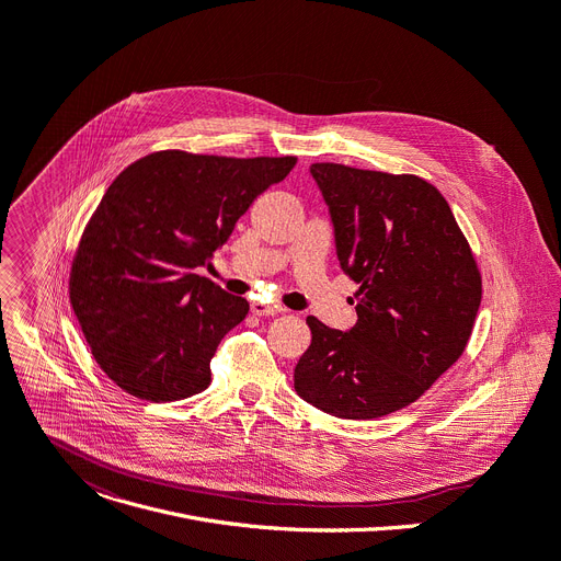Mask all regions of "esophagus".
I'll list each match as a JSON object with an SVG mask.
<instances>
[{
  "mask_svg": "<svg viewBox=\"0 0 561 561\" xmlns=\"http://www.w3.org/2000/svg\"><path fill=\"white\" fill-rule=\"evenodd\" d=\"M250 311H252L254 316H260V318L284 313L279 307H273V304H266V301H252V304H250Z\"/></svg>",
  "mask_w": 561,
  "mask_h": 561,
  "instance_id": "obj_1",
  "label": "esophagus"
}]
</instances>
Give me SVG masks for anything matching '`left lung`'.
Listing matches in <instances>:
<instances>
[{
  "label": "left lung",
  "mask_w": 561,
  "mask_h": 561,
  "mask_svg": "<svg viewBox=\"0 0 561 561\" xmlns=\"http://www.w3.org/2000/svg\"><path fill=\"white\" fill-rule=\"evenodd\" d=\"M329 206L340 268L360 284L355 322L329 329L309 316L311 346L295 391L351 421L419 400L466 351L481 273L443 194L421 176L313 163Z\"/></svg>",
  "instance_id": "8db88e82"
}]
</instances>
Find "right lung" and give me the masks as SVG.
Instances as JSON below:
<instances>
[{"instance_id":"obj_1","label":"right lung","mask_w":561,"mask_h":561,"mask_svg":"<svg viewBox=\"0 0 561 561\" xmlns=\"http://www.w3.org/2000/svg\"><path fill=\"white\" fill-rule=\"evenodd\" d=\"M295 163L165 149L107 187L76 250L69 297L95 363L121 389L151 402L208 389L213 355L248 301L194 271Z\"/></svg>"}]
</instances>
